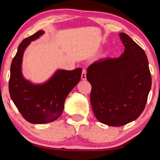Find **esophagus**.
<instances>
[{
  "mask_svg": "<svg viewBox=\"0 0 160 160\" xmlns=\"http://www.w3.org/2000/svg\"><path fill=\"white\" fill-rule=\"evenodd\" d=\"M82 80H86V69H83V71H82Z\"/></svg>",
  "mask_w": 160,
  "mask_h": 160,
  "instance_id": "34e87169",
  "label": "esophagus"
}]
</instances>
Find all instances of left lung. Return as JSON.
Instances as JSON below:
<instances>
[{
	"label": "left lung",
	"instance_id": "obj_1",
	"mask_svg": "<svg viewBox=\"0 0 160 160\" xmlns=\"http://www.w3.org/2000/svg\"><path fill=\"white\" fill-rule=\"evenodd\" d=\"M119 37L124 52L117 58L94 62L87 69L91 103L99 122L121 127L136 120L146 105L152 78L146 54L124 33Z\"/></svg>",
	"mask_w": 160,
	"mask_h": 160
}]
</instances>
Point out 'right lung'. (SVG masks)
Masks as SVG:
<instances>
[{"label":"right lung","mask_w":160,"mask_h":160,"mask_svg":"<svg viewBox=\"0 0 160 160\" xmlns=\"http://www.w3.org/2000/svg\"><path fill=\"white\" fill-rule=\"evenodd\" d=\"M44 33L43 30L27 37L19 44L10 66L9 93L22 117L32 124H46L59 118L64 110L67 96L79 82L82 68L58 69L47 82L33 84L22 73L25 49Z\"/></svg>","instance_id":"obj_1"}]
</instances>
